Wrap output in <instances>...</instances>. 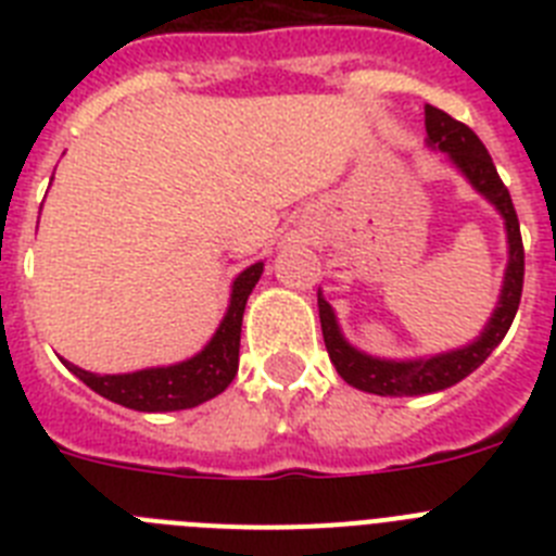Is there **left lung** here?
<instances>
[{
  "label": "left lung",
  "instance_id": "8db88e82",
  "mask_svg": "<svg viewBox=\"0 0 556 556\" xmlns=\"http://www.w3.org/2000/svg\"><path fill=\"white\" fill-rule=\"evenodd\" d=\"M426 144L431 150L445 152L451 164L465 175V180L501 214L509 248L507 269H504L498 303L479 337L468 345L424 358H381L353 348L339 328L331 303L323 298V292H317L323 339H326L333 367L348 384L362 392H372V395H431V392H443L459 384L462 378H468L498 348L501 339L507 337L515 312H518L520 292H523V242H520L518 214H515L507 186L501 184L490 152L468 125L451 119L448 113L434 105H426Z\"/></svg>",
  "mask_w": 556,
  "mask_h": 556
}]
</instances>
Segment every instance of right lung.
<instances>
[{
  "label": "right lung",
  "mask_w": 556,
  "mask_h": 556,
  "mask_svg": "<svg viewBox=\"0 0 556 556\" xmlns=\"http://www.w3.org/2000/svg\"><path fill=\"white\" fill-rule=\"evenodd\" d=\"M264 273V262L250 264L248 269L233 278L230 287L228 312L223 323L214 331V337L205 342L200 353L184 358L178 365L166 367H144L136 372H88L83 367L72 365L63 358V365L80 378L83 384L91 387L97 395L108 397L113 404L127 406L136 412H178L194 409L205 404L219 392L228 390V384L239 370V339H242V317L248 298Z\"/></svg>",
  "instance_id": "right-lung-1"
}]
</instances>
